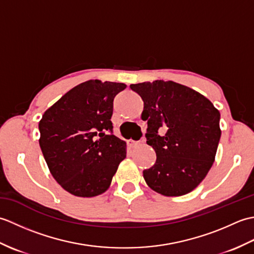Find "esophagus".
Returning <instances> with one entry per match:
<instances>
[{
    "instance_id": "34e87169",
    "label": "esophagus",
    "mask_w": 254,
    "mask_h": 254,
    "mask_svg": "<svg viewBox=\"0 0 254 254\" xmlns=\"http://www.w3.org/2000/svg\"><path fill=\"white\" fill-rule=\"evenodd\" d=\"M139 143V141H133V139H128L127 141V146H130V147H135L136 145H138Z\"/></svg>"
}]
</instances>
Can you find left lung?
Returning <instances> with one entry per match:
<instances>
[{
    "label": "left lung",
    "mask_w": 254,
    "mask_h": 254,
    "mask_svg": "<svg viewBox=\"0 0 254 254\" xmlns=\"http://www.w3.org/2000/svg\"><path fill=\"white\" fill-rule=\"evenodd\" d=\"M130 87L144 102L146 143L157 157L143 171L147 186L165 196L191 192L215 160L222 134L219 111L206 97L172 80L132 84Z\"/></svg>",
    "instance_id": "8db88e82"
}]
</instances>
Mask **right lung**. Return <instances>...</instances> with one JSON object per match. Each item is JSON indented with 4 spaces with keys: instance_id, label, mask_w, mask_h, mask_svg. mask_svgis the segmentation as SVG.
<instances>
[{
    "instance_id": "obj_1",
    "label": "right lung",
    "mask_w": 254,
    "mask_h": 254,
    "mask_svg": "<svg viewBox=\"0 0 254 254\" xmlns=\"http://www.w3.org/2000/svg\"><path fill=\"white\" fill-rule=\"evenodd\" d=\"M123 83L90 79L61 97L39 122V145L51 175L64 190L93 197L110 187L127 143L112 134L113 99Z\"/></svg>"
}]
</instances>
